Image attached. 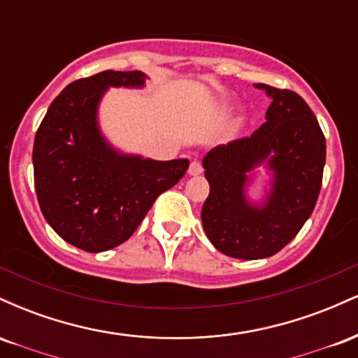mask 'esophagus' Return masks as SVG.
Returning a JSON list of instances; mask_svg holds the SVG:
<instances>
[{"mask_svg":"<svg viewBox=\"0 0 358 358\" xmlns=\"http://www.w3.org/2000/svg\"><path fill=\"white\" fill-rule=\"evenodd\" d=\"M203 171V168H202V165H200L199 162H192L190 163V166H188V175H192V176H196V175H200Z\"/></svg>","mask_w":358,"mask_h":358,"instance_id":"1","label":"esophagus"}]
</instances>
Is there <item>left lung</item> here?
Segmentation results:
<instances>
[{"label": "left lung", "instance_id": "8db88e82", "mask_svg": "<svg viewBox=\"0 0 358 358\" xmlns=\"http://www.w3.org/2000/svg\"><path fill=\"white\" fill-rule=\"evenodd\" d=\"M271 99L266 122L249 138L217 146L203 158L210 193L202 207L208 241L236 259L279 252L310 219L327 158V143L313 110L293 90L257 84ZM259 166L270 175L263 202L248 200Z\"/></svg>", "mask_w": 358, "mask_h": 358}]
</instances>
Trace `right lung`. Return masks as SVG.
Segmentation results:
<instances>
[{"mask_svg": "<svg viewBox=\"0 0 358 358\" xmlns=\"http://www.w3.org/2000/svg\"><path fill=\"white\" fill-rule=\"evenodd\" d=\"M146 73L106 71L69 84L45 114L34 143L35 190L45 220L87 252L129 239L155 200L180 182L187 158L158 162L122 153L99 126L109 87L143 89Z\"/></svg>", "mask_w": 358, "mask_h": 358, "instance_id": "1", "label": "right lung"}]
</instances>
